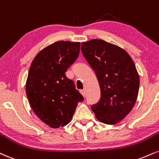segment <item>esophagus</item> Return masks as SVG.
Here are the masks:
<instances>
[{
	"label": "esophagus",
	"mask_w": 159,
	"mask_h": 159,
	"mask_svg": "<svg viewBox=\"0 0 159 159\" xmlns=\"http://www.w3.org/2000/svg\"><path fill=\"white\" fill-rule=\"evenodd\" d=\"M80 93H81V95H83L84 97L86 96V92H85L84 89H81V90H80Z\"/></svg>",
	"instance_id": "34e87169"
}]
</instances>
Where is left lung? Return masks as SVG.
Returning a JSON list of instances; mask_svg holds the SVG:
<instances>
[{
    "label": "left lung",
    "instance_id": "8db88e82",
    "mask_svg": "<svg viewBox=\"0 0 159 159\" xmlns=\"http://www.w3.org/2000/svg\"><path fill=\"white\" fill-rule=\"evenodd\" d=\"M81 50L100 85L101 98L92 110L101 122L118 123L132 110L139 93L140 80L133 59L124 49L101 39L83 42Z\"/></svg>",
    "mask_w": 159,
    "mask_h": 159
}]
</instances>
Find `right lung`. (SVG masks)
I'll return each mask as SVG.
<instances>
[{
  "instance_id": "1",
  "label": "right lung",
  "mask_w": 159,
  "mask_h": 159,
  "mask_svg": "<svg viewBox=\"0 0 159 159\" xmlns=\"http://www.w3.org/2000/svg\"><path fill=\"white\" fill-rule=\"evenodd\" d=\"M80 42L56 41L35 57L29 70L26 93L30 106L52 128L64 127L84 97L65 72L80 52Z\"/></svg>"
}]
</instances>
